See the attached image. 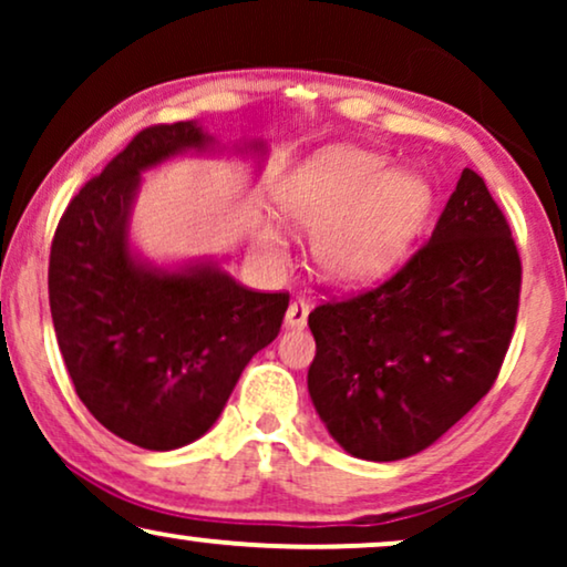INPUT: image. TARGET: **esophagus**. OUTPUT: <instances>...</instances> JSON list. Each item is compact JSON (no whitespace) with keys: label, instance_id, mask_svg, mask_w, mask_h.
I'll use <instances>...</instances> for the list:
<instances>
[{"label":"esophagus","instance_id":"esophagus-1","mask_svg":"<svg viewBox=\"0 0 567 567\" xmlns=\"http://www.w3.org/2000/svg\"><path fill=\"white\" fill-rule=\"evenodd\" d=\"M307 317H309V305H307V301H293V305L286 309L284 324L289 330H301V328H307Z\"/></svg>","mask_w":567,"mask_h":567}]
</instances>
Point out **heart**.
Returning <instances> with one entry per match:
<instances>
[{"mask_svg": "<svg viewBox=\"0 0 567 567\" xmlns=\"http://www.w3.org/2000/svg\"><path fill=\"white\" fill-rule=\"evenodd\" d=\"M276 206L291 229L312 235L322 281L359 289L410 250L431 216L433 190L423 177L394 173L382 154L336 144L315 152L278 185ZM255 243L281 258L286 235L278 224L260 221Z\"/></svg>", "mask_w": 567, "mask_h": 567, "instance_id": "1", "label": "heart"}]
</instances>
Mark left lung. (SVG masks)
I'll return each mask as SVG.
<instances>
[{
	"instance_id": "1",
	"label": "left lung",
	"mask_w": 567,
	"mask_h": 567,
	"mask_svg": "<svg viewBox=\"0 0 567 567\" xmlns=\"http://www.w3.org/2000/svg\"><path fill=\"white\" fill-rule=\"evenodd\" d=\"M522 260L483 177L462 169L429 245L374 291L309 315L312 405L348 454L398 462L491 390L516 324Z\"/></svg>"
}]
</instances>
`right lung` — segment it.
Listing matches in <instances>:
<instances>
[{"label": "right lung", "instance_id": "add662e5", "mask_svg": "<svg viewBox=\"0 0 567 567\" xmlns=\"http://www.w3.org/2000/svg\"><path fill=\"white\" fill-rule=\"evenodd\" d=\"M250 159L262 138L221 144L198 121L134 136L61 216L49 262L59 351L84 408L150 452H173L219 421L239 374L274 343L289 297L245 289L214 258L157 262L131 239L144 173L169 159Z\"/></svg>", "mask_w": 567, "mask_h": 567}]
</instances>
